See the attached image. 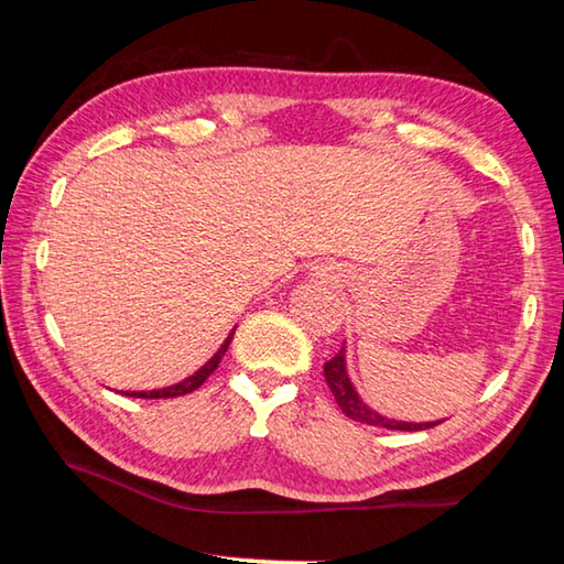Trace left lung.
I'll list each match as a JSON object with an SVG mask.
<instances>
[{"instance_id":"1","label":"left lung","mask_w":564,"mask_h":564,"mask_svg":"<svg viewBox=\"0 0 564 564\" xmlns=\"http://www.w3.org/2000/svg\"><path fill=\"white\" fill-rule=\"evenodd\" d=\"M346 346L340 348V352L333 360H328L323 366V376H326V383L330 388L333 398H336L338 408L346 413L350 420H358V423L366 425H376V427H388V431H427V427L441 425L443 420H433V423H408V420H395V417H386L380 415L378 410L370 408L366 400L360 398L358 388L352 386L350 373H348V358H346Z\"/></svg>"}]
</instances>
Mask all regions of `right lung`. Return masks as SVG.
<instances>
[{
  "instance_id": "1",
  "label": "right lung",
  "mask_w": 564,
  "mask_h": 564,
  "mask_svg": "<svg viewBox=\"0 0 564 564\" xmlns=\"http://www.w3.org/2000/svg\"><path fill=\"white\" fill-rule=\"evenodd\" d=\"M234 333H236V326L231 328V333H228L226 336V340L221 343V348H218L212 358H208L202 368L196 370V373H191L188 378H184V380H178V383H174V386H166V388H156V390H127V393H121L123 395H129V398H176V395H186V393H191V390H196V388H202L204 386V380L214 373V370L218 368V362H221V358H224V352L228 350V343H231V338H234Z\"/></svg>"
}]
</instances>
